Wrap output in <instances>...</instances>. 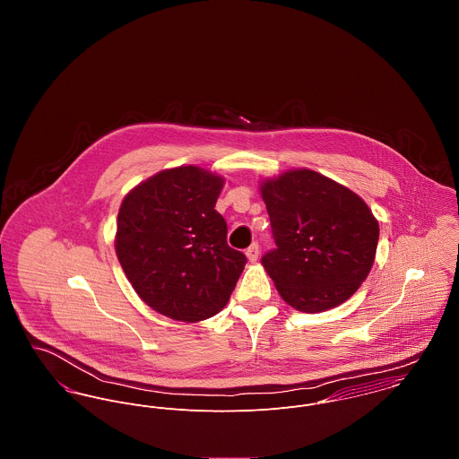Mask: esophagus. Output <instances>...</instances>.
Returning a JSON list of instances; mask_svg holds the SVG:
<instances>
[{"mask_svg":"<svg viewBox=\"0 0 459 459\" xmlns=\"http://www.w3.org/2000/svg\"><path fill=\"white\" fill-rule=\"evenodd\" d=\"M246 255H247V260H249V262H256V260H258V256H260V246L255 242V244L246 251Z\"/></svg>","mask_w":459,"mask_h":459,"instance_id":"esophagus-1","label":"esophagus"}]
</instances>
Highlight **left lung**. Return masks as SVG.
I'll return each mask as SVG.
<instances>
[{
  "label": "left lung",
  "mask_w": 459,
  "mask_h": 459,
  "mask_svg": "<svg viewBox=\"0 0 459 459\" xmlns=\"http://www.w3.org/2000/svg\"><path fill=\"white\" fill-rule=\"evenodd\" d=\"M275 249L262 264L286 304L322 313L348 300L375 263L380 228L362 197L311 169L262 182Z\"/></svg>",
  "instance_id": "left-lung-1"
}]
</instances>
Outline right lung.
<instances>
[{"label": "right lung", "instance_id": "right-lung-1", "mask_svg": "<svg viewBox=\"0 0 459 459\" xmlns=\"http://www.w3.org/2000/svg\"><path fill=\"white\" fill-rule=\"evenodd\" d=\"M224 178L197 166L159 171L124 197L115 249L153 311L196 324L217 315L247 263L215 210Z\"/></svg>", "mask_w": 459, "mask_h": 459}]
</instances>
